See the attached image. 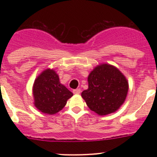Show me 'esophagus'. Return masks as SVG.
<instances>
[{
  "label": "esophagus",
  "mask_w": 157,
  "mask_h": 157,
  "mask_svg": "<svg viewBox=\"0 0 157 157\" xmlns=\"http://www.w3.org/2000/svg\"><path fill=\"white\" fill-rule=\"evenodd\" d=\"M73 93L74 94H80V89H76V90H73Z\"/></svg>",
  "instance_id": "1"
}]
</instances>
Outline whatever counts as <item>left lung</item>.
Returning <instances> with one entry per match:
<instances>
[{"label":"left lung","instance_id":"1","mask_svg":"<svg viewBox=\"0 0 157 157\" xmlns=\"http://www.w3.org/2000/svg\"><path fill=\"white\" fill-rule=\"evenodd\" d=\"M89 87L81 93L90 110L98 115L115 112L124 103L128 91L125 77L114 66L103 64L88 77Z\"/></svg>","mask_w":157,"mask_h":157}]
</instances>
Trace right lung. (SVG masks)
I'll list each match as a JSON object with an SVG mask.
<instances>
[{"mask_svg": "<svg viewBox=\"0 0 157 157\" xmlns=\"http://www.w3.org/2000/svg\"><path fill=\"white\" fill-rule=\"evenodd\" d=\"M35 105L43 113L54 115L65 106L73 93L61 84L55 71H44L36 79L33 85Z\"/></svg>", "mask_w": 157, "mask_h": 157, "instance_id": "right-lung-1", "label": "right lung"}]
</instances>
